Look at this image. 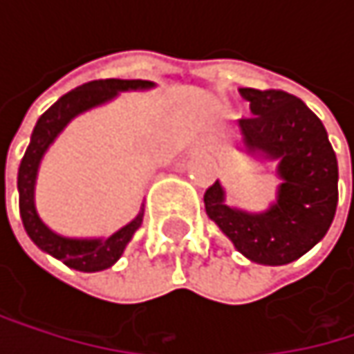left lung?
I'll list each match as a JSON object with an SVG mask.
<instances>
[{"label": "left lung", "instance_id": "left-lung-1", "mask_svg": "<svg viewBox=\"0 0 354 354\" xmlns=\"http://www.w3.org/2000/svg\"><path fill=\"white\" fill-rule=\"evenodd\" d=\"M254 116L238 122L244 149L277 160V201L262 213L225 205L219 180L205 192V211L248 260L289 264L318 244L338 203V162L318 116L283 90L240 88Z\"/></svg>", "mask_w": 354, "mask_h": 354}]
</instances>
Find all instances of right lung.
Instances as JSON below:
<instances>
[{
  "mask_svg": "<svg viewBox=\"0 0 354 354\" xmlns=\"http://www.w3.org/2000/svg\"><path fill=\"white\" fill-rule=\"evenodd\" d=\"M153 82L147 80H96L90 84H84L65 96H61L53 106L48 108L38 120H36L28 149L20 162L18 168V194H20V217L24 223V230L28 238L35 242L42 252L50 254L53 258L61 260L69 268L82 270V272H96L110 268L124 252L127 244L135 236V232L143 223V209L139 215L114 232L108 238H65L55 234L50 227L44 225V221L38 217L35 205V186L38 176V166L46 149L53 145L57 135L69 124L71 118L77 114L90 110V108L106 104L112 98L118 96V92L129 90H149L153 88Z\"/></svg>",
  "mask_w": 354,
  "mask_h": 354,
  "instance_id": "add662e5",
  "label": "right lung"
}]
</instances>
